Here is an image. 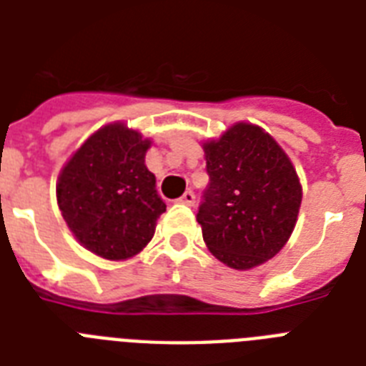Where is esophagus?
Here are the masks:
<instances>
[{
  "label": "esophagus",
  "instance_id": "1",
  "mask_svg": "<svg viewBox=\"0 0 366 366\" xmlns=\"http://www.w3.org/2000/svg\"><path fill=\"white\" fill-rule=\"evenodd\" d=\"M178 203H184V205H194L195 203V194L192 192V189H188V192H184V195L178 199Z\"/></svg>",
  "mask_w": 366,
  "mask_h": 366
}]
</instances>
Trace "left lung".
Instances as JSON below:
<instances>
[{
  "label": "left lung",
  "mask_w": 366,
  "mask_h": 366,
  "mask_svg": "<svg viewBox=\"0 0 366 366\" xmlns=\"http://www.w3.org/2000/svg\"><path fill=\"white\" fill-rule=\"evenodd\" d=\"M203 149L209 172L197 212L203 239L226 266H260L295 229L302 203L295 167L264 129L250 123H235Z\"/></svg>",
  "instance_id": "obj_1"
}]
</instances>
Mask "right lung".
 Instances as JSON below:
<instances>
[{
	"label": "right lung",
	"instance_id": "1",
	"mask_svg": "<svg viewBox=\"0 0 366 366\" xmlns=\"http://www.w3.org/2000/svg\"><path fill=\"white\" fill-rule=\"evenodd\" d=\"M148 138L123 123L91 134L60 171L56 201L76 239L108 260L138 254L167 205L144 163Z\"/></svg>",
	"mask_w": 366,
	"mask_h": 366
}]
</instances>
